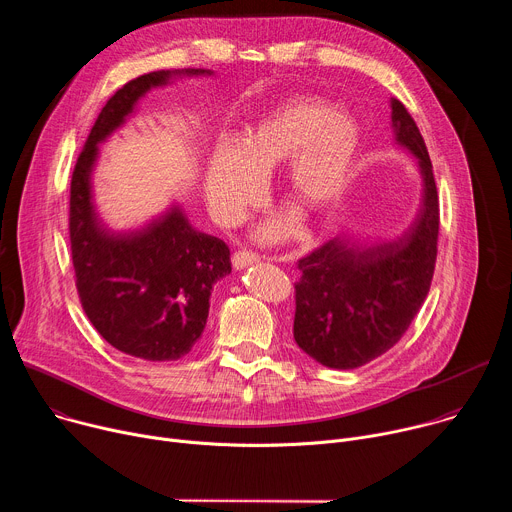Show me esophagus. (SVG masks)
<instances>
[{"instance_id":"34e87169","label":"esophagus","mask_w":512,"mask_h":512,"mask_svg":"<svg viewBox=\"0 0 512 512\" xmlns=\"http://www.w3.org/2000/svg\"><path fill=\"white\" fill-rule=\"evenodd\" d=\"M257 261H259V255L253 253V251H247V249L237 251V253L233 255V265H235L237 269H243V267H247V265L257 263Z\"/></svg>"}]
</instances>
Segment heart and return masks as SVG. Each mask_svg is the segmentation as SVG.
<instances>
[{
  "mask_svg": "<svg viewBox=\"0 0 512 512\" xmlns=\"http://www.w3.org/2000/svg\"><path fill=\"white\" fill-rule=\"evenodd\" d=\"M360 148L352 117L338 113L318 97H291L257 121L241 143L216 145L206 172V194L225 221H239L249 206L261 202L265 174L287 166L291 200L318 212L344 194ZM281 235L279 227L267 237Z\"/></svg>",
  "mask_w": 512,
  "mask_h": 512,
  "instance_id": "b5f03b06",
  "label": "heart"
}]
</instances>
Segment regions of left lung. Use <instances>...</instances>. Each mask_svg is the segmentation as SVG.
I'll return each mask as SVG.
<instances>
[{"instance_id":"8db88e82","label":"left lung","mask_w":512,"mask_h":512,"mask_svg":"<svg viewBox=\"0 0 512 512\" xmlns=\"http://www.w3.org/2000/svg\"><path fill=\"white\" fill-rule=\"evenodd\" d=\"M391 121L423 178L415 221L393 241L362 245L334 237L298 261L294 338L330 369L362 367L395 346L427 298L435 269L440 200L431 160L399 99H391Z\"/></svg>"}]
</instances>
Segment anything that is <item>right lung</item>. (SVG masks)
<instances>
[{
	"instance_id": "add662e5",
	"label": "right lung",
	"mask_w": 512,
	"mask_h": 512,
	"mask_svg": "<svg viewBox=\"0 0 512 512\" xmlns=\"http://www.w3.org/2000/svg\"><path fill=\"white\" fill-rule=\"evenodd\" d=\"M158 70L125 83L101 109L72 170L68 233L81 306L117 350L143 360H178L202 336L212 285L231 273L225 241L198 233L180 204L133 231H111L95 212L91 174L99 143L133 111L139 97L172 75Z\"/></svg>"
}]
</instances>
